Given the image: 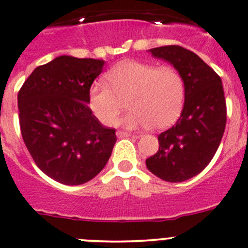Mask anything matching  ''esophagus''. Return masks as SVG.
I'll list each match as a JSON object with an SVG mask.
<instances>
[{"instance_id":"1","label":"esophagus","mask_w":248,"mask_h":248,"mask_svg":"<svg viewBox=\"0 0 248 248\" xmlns=\"http://www.w3.org/2000/svg\"><path fill=\"white\" fill-rule=\"evenodd\" d=\"M116 136H117V138H124V137H129V136H131V134H129L128 132L117 131L116 132Z\"/></svg>"}]
</instances>
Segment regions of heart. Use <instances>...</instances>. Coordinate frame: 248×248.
<instances>
[{
  "instance_id": "b5f03b06",
  "label": "heart",
  "mask_w": 248,
  "mask_h": 248,
  "mask_svg": "<svg viewBox=\"0 0 248 248\" xmlns=\"http://www.w3.org/2000/svg\"><path fill=\"white\" fill-rule=\"evenodd\" d=\"M107 83H95L88 93V105L105 126H111L124 102L131 111L119 124L127 128L150 127L163 129L180 115L184 105L185 83L172 66L140 62H122L107 74Z\"/></svg>"
}]
</instances>
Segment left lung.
Instances as JSON below:
<instances>
[{
  "mask_svg": "<svg viewBox=\"0 0 248 248\" xmlns=\"http://www.w3.org/2000/svg\"><path fill=\"white\" fill-rule=\"evenodd\" d=\"M149 52L179 71L185 83V102L174 126L157 137L158 151L146 158V167L166 182H184L205 170L222 140L227 124L222 80L199 55L180 46Z\"/></svg>",
  "mask_w": 248,
  "mask_h": 248,
  "instance_id": "1",
  "label": "left lung"
}]
</instances>
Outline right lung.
<instances>
[{
    "label": "right lung",
    "instance_id": "obj_1",
    "mask_svg": "<svg viewBox=\"0 0 248 248\" xmlns=\"http://www.w3.org/2000/svg\"><path fill=\"white\" fill-rule=\"evenodd\" d=\"M104 60L60 55L37 66L18 93L23 140L36 166L65 185H80L104 168L116 134L88 107Z\"/></svg>",
    "mask_w": 248,
    "mask_h": 248
}]
</instances>
